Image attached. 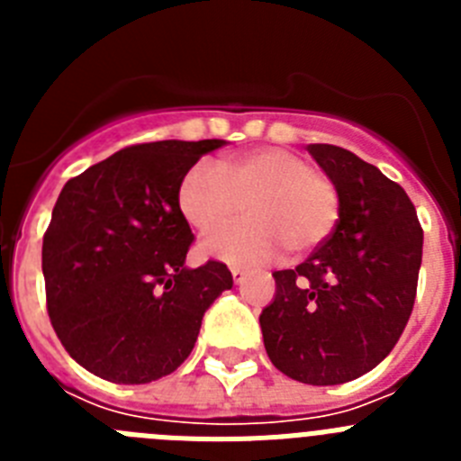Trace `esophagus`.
<instances>
[{
	"mask_svg": "<svg viewBox=\"0 0 461 461\" xmlns=\"http://www.w3.org/2000/svg\"><path fill=\"white\" fill-rule=\"evenodd\" d=\"M230 275H233L235 284H242L244 276H247V272H244L242 267H230Z\"/></svg>",
	"mask_w": 461,
	"mask_h": 461,
	"instance_id": "obj_1",
	"label": "esophagus"
}]
</instances>
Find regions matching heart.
I'll return each mask as SVG.
<instances>
[{
  "mask_svg": "<svg viewBox=\"0 0 461 461\" xmlns=\"http://www.w3.org/2000/svg\"><path fill=\"white\" fill-rule=\"evenodd\" d=\"M177 203L186 221L214 233L248 205L251 222L203 240L201 249L233 266H263L288 247L307 254L332 235L339 221L337 186L307 158L279 148L233 154L221 164L201 161L180 182Z\"/></svg>",
  "mask_w": 461,
  "mask_h": 461,
  "instance_id": "b5f03b06",
  "label": "heart"
}]
</instances>
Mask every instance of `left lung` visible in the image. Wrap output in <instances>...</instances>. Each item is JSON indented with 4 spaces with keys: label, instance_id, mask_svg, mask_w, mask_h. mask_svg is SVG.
Returning <instances> with one entry per match:
<instances>
[{
    "label": "left lung",
    "instance_id": "left-lung-1",
    "mask_svg": "<svg viewBox=\"0 0 461 461\" xmlns=\"http://www.w3.org/2000/svg\"><path fill=\"white\" fill-rule=\"evenodd\" d=\"M339 194V221L295 270L275 272L260 313L267 357L309 385L367 374L394 348L413 312L422 228L397 182L337 145H307Z\"/></svg>",
    "mask_w": 461,
    "mask_h": 461
}]
</instances>
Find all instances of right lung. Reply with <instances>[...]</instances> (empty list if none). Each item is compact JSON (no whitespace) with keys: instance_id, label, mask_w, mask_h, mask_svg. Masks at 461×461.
I'll use <instances>...</instances> for the list:
<instances>
[{"instance_id":"add662e5","label":"right lung","mask_w":461,"mask_h":461,"mask_svg":"<svg viewBox=\"0 0 461 461\" xmlns=\"http://www.w3.org/2000/svg\"><path fill=\"white\" fill-rule=\"evenodd\" d=\"M226 140L131 145L64 185L43 238L50 323L73 360L124 385L168 376L210 304L233 286L219 260L185 266L186 170Z\"/></svg>"}]
</instances>
